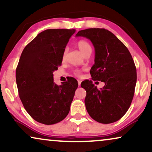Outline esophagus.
Returning <instances> with one entry per match:
<instances>
[{"instance_id":"obj_1","label":"esophagus","mask_w":152,"mask_h":152,"mask_svg":"<svg viewBox=\"0 0 152 152\" xmlns=\"http://www.w3.org/2000/svg\"><path fill=\"white\" fill-rule=\"evenodd\" d=\"M78 86H80V83H81V81H80V80H78Z\"/></svg>"}]
</instances>
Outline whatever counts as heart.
<instances>
[{
	"instance_id": "obj_1",
	"label": "heart",
	"mask_w": 152,
	"mask_h": 152,
	"mask_svg": "<svg viewBox=\"0 0 152 152\" xmlns=\"http://www.w3.org/2000/svg\"><path fill=\"white\" fill-rule=\"evenodd\" d=\"M77 45H78V49L80 50V52L83 54H84L86 53V51L88 50L91 49V47H90V44L88 43L87 41H84V40H80V41H79L77 43ZM66 51L65 50L64 52V55H63V57H65L66 56ZM74 74L76 75V76H80V72L79 71H75Z\"/></svg>"
}]
</instances>
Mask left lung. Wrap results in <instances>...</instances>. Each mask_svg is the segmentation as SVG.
Segmentation results:
<instances>
[{
	"label": "left lung",
	"mask_w": 152,
	"mask_h": 152,
	"mask_svg": "<svg viewBox=\"0 0 152 152\" xmlns=\"http://www.w3.org/2000/svg\"><path fill=\"white\" fill-rule=\"evenodd\" d=\"M76 36L90 40L95 48V64L90 69L93 80H101L100 90L92 80L81 83L86 91L85 104L92 118L111 124L121 118L131 104L137 73L133 59L126 45L105 28L79 31Z\"/></svg>",
	"instance_id": "left-lung-1"
}]
</instances>
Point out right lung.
<instances>
[{
    "instance_id": "obj_1",
    "label": "right lung",
    "mask_w": 152,
    "mask_h": 152,
    "mask_svg": "<svg viewBox=\"0 0 152 152\" xmlns=\"http://www.w3.org/2000/svg\"><path fill=\"white\" fill-rule=\"evenodd\" d=\"M75 29H47L23 50L16 69L19 95L28 114L36 121L53 125L62 121L70 110L78 82L71 78L58 86L53 72Z\"/></svg>"
}]
</instances>
